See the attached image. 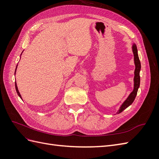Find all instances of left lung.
<instances>
[{"label":"left lung","instance_id":"1","mask_svg":"<svg viewBox=\"0 0 159 159\" xmlns=\"http://www.w3.org/2000/svg\"><path fill=\"white\" fill-rule=\"evenodd\" d=\"M133 52L134 54V65H135V70H134V89L132 92L130 93L127 99L123 103L120 107L118 111L117 112V114L121 113L123 110L127 108L129 105H131L133 102H134V99L136 98V95L137 93V91L140 85V70H141V62L138 56V51L136 44H133L132 46Z\"/></svg>","mask_w":159,"mask_h":159}]
</instances>
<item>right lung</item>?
<instances>
[{
  "label": "right lung",
  "mask_w": 159,
  "mask_h": 159,
  "mask_svg": "<svg viewBox=\"0 0 159 159\" xmlns=\"http://www.w3.org/2000/svg\"><path fill=\"white\" fill-rule=\"evenodd\" d=\"M17 66H18V65H17ZM16 68H17V66H16ZM16 70H15V72H16ZM15 88H16V92H17V94L18 95L19 97H20V98L22 99L21 95H20V93H19V91H18V88H17V85H16V82H15Z\"/></svg>",
  "instance_id": "add662e5"
}]
</instances>
